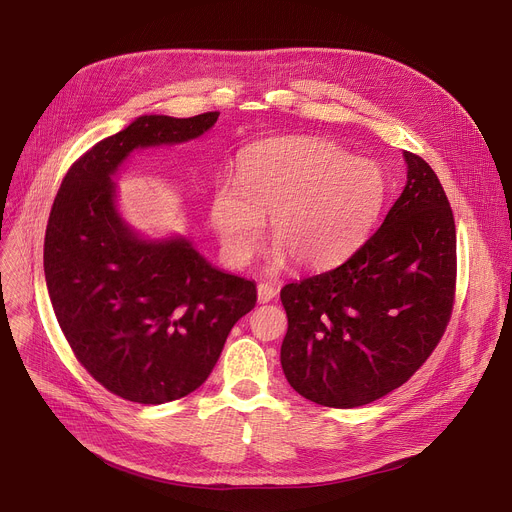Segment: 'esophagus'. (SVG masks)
Wrapping results in <instances>:
<instances>
[{
	"label": "esophagus",
	"mask_w": 512,
	"mask_h": 512,
	"mask_svg": "<svg viewBox=\"0 0 512 512\" xmlns=\"http://www.w3.org/2000/svg\"><path fill=\"white\" fill-rule=\"evenodd\" d=\"M277 296V287L271 283H259L257 285V300L259 304H267Z\"/></svg>",
	"instance_id": "34e87169"
}]
</instances>
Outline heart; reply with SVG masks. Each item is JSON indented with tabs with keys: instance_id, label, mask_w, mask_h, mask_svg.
I'll return each mask as SVG.
<instances>
[{
	"instance_id": "b5f03b06",
	"label": "heart",
	"mask_w": 512,
	"mask_h": 512,
	"mask_svg": "<svg viewBox=\"0 0 512 512\" xmlns=\"http://www.w3.org/2000/svg\"><path fill=\"white\" fill-rule=\"evenodd\" d=\"M387 192V174L373 160L318 137H273L243 152L237 178L214 186L210 221L227 259L245 265L271 216L275 261L320 271L369 237Z\"/></svg>"
}]
</instances>
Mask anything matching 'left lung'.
<instances>
[{
  "mask_svg": "<svg viewBox=\"0 0 512 512\" xmlns=\"http://www.w3.org/2000/svg\"><path fill=\"white\" fill-rule=\"evenodd\" d=\"M403 156L407 184L379 231L336 269L281 289L285 379L324 407L367 405L407 383L452 316L454 212L429 164Z\"/></svg>",
  "mask_w": 512,
  "mask_h": 512,
  "instance_id": "8db88e82",
  "label": "left lung"
}]
</instances>
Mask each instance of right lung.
I'll list each match as a JSON object with an SVG mask.
<instances>
[{
  "mask_svg": "<svg viewBox=\"0 0 512 512\" xmlns=\"http://www.w3.org/2000/svg\"><path fill=\"white\" fill-rule=\"evenodd\" d=\"M216 119L137 117L68 168L50 210L44 275L60 330L87 373L133 403L196 391L257 302L253 281L212 267L184 237L141 239L115 206L111 178L133 150L194 139Z\"/></svg>",
  "mask_w": 512,
  "mask_h": 512,
  "instance_id": "1",
  "label": "right lung"
}]
</instances>
